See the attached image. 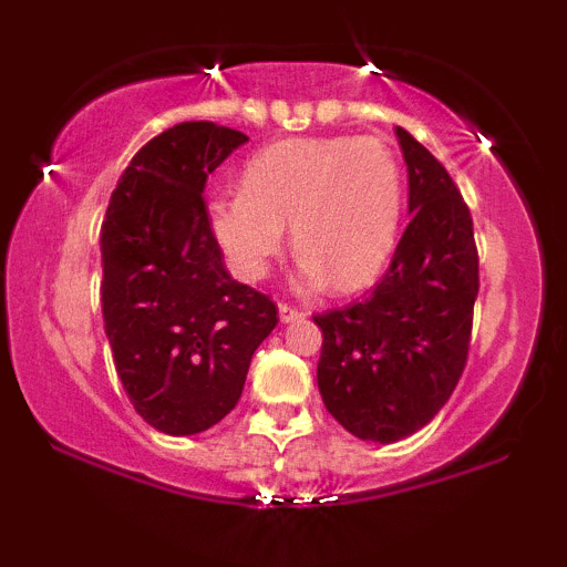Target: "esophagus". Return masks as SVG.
<instances>
[{
  "label": "esophagus",
  "instance_id": "obj_1",
  "mask_svg": "<svg viewBox=\"0 0 567 567\" xmlns=\"http://www.w3.org/2000/svg\"><path fill=\"white\" fill-rule=\"evenodd\" d=\"M303 311L296 309L290 303H279V322H301L303 320Z\"/></svg>",
  "mask_w": 567,
  "mask_h": 567
}]
</instances>
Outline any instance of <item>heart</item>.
I'll return each mask as SVG.
<instances>
[{
    "label": "heart",
    "instance_id": "obj_1",
    "mask_svg": "<svg viewBox=\"0 0 567 567\" xmlns=\"http://www.w3.org/2000/svg\"><path fill=\"white\" fill-rule=\"evenodd\" d=\"M239 192L207 199V229L234 277L258 282L285 245L301 288H365L392 256L402 173L386 143L357 135L288 138L245 162Z\"/></svg>",
    "mask_w": 567,
    "mask_h": 567
}]
</instances>
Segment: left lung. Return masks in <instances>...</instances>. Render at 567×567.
Listing matches in <instances>:
<instances>
[{
	"label": "left lung",
	"mask_w": 567,
	"mask_h": 567,
	"mask_svg": "<svg viewBox=\"0 0 567 567\" xmlns=\"http://www.w3.org/2000/svg\"><path fill=\"white\" fill-rule=\"evenodd\" d=\"M410 224L362 301L315 317L324 408L360 440L396 442L451 400L470 354L480 261L470 207L445 167L396 127Z\"/></svg>",
	"instance_id": "1"
}]
</instances>
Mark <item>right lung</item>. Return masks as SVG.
Here are the masks:
<instances>
[{
    "label": "right lung",
    "mask_w": 567,
    "mask_h": 567,
    "mask_svg": "<svg viewBox=\"0 0 567 567\" xmlns=\"http://www.w3.org/2000/svg\"><path fill=\"white\" fill-rule=\"evenodd\" d=\"M245 141L216 122L167 127L130 159L101 226L116 375L141 419L173 437L231 413L279 320L269 296L229 277L207 229V175Z\"/></svg>",
    "instance_id": "1"
}]
</instances>
